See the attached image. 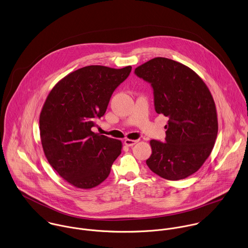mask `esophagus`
Here are the masks:
<instances>
[{
	"label": "esophagus",
	"instance_id": "34e87169",
	"mask_svg": "<svg viewBox=\"0 0 248 248\" xmlns=\"http://www.w3.org/2000/svg\"><path fill=\"white\" fill-rule=\"evenodd\" d=\"M136 143H137L136 140H129V139L124 140V145L127 147H133Z\"/></svg>",
	"mask_w": 248,
	"mask_h": 248
}]
</instances>
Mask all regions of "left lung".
I'll list each match as a JSON object with an SVG mask.
<instances>
[{
  "instance_id": "obj_1",
  "label": "left lung",
  "mask_w": 248,
  "mask_h": 248,
  "mask_svg": "<svg viewBox=\"0 0 248 248\" xmlns=\"http://www.w3.org/2000/svg\"><path fill=\"white\" fill-rule=\"evenodd\" d=\"M134 74L153 89L156 113L169 118L164 143L150 141L149 169L168 180L195 173L209 157L217 135L215 101L203 80L189 67L155 57Z\"/></svg>"
}]
</instances>
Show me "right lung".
Listing matches in <instances>:
<instances>
[{
	"label": "right lung",
	"instance_id": "add662e5",
	"mask_svg": "<svg viewBox=\"0 0 248 248\" xmlns=\"http://www.w3.org/2000/svg\"><path fill=\"white\" fill-rule=\"evenodd\" d=\"M132 67L92 65L62 78L42 108L39 128L50 166L73 186L91 189L104 181L122 152V142L94 133L95 119L107 109L113 92Z\"/></svg>",
	"mask_w": 248,
	"mask_h": 248
}]
</instances>
